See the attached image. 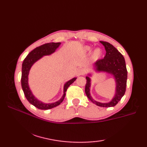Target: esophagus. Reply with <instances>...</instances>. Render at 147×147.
Segmentation results:
<instances>
[{
  "mask_svg": "<svg viewBox=\"0 0 147 147\" xmlns=\"http://www.w3.org/2000/svg\"><path fill=\"white\" fill-rule=\"evenodd\" d=\"M84 73V71L83 70V69H78L77 71V72H76V76H81V75H82V74Z\"/></svg>",
  "mask_w": 147,
  "mask_h": 147,
  "instance_id": "1",
  "label": "esophagus"
}]
</instances>
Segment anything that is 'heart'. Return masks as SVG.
Listing matches in <instances>:
<instances>
[{
    "mask_svg": "<svg viewBox=\"0 0 147 147\" xmlns=\"http://www.w3.org/2000/svg\"><path fill=\"white\" fill-rule=\"evenodd\" d=\"M92 50V47H91L85 46V47H84L83 49V52L85 54H88L91 52ZM102 54H103V53H102V51L100 49L98 48V49H95L94 51H93L92 55H91L92 60L93 61H96L99 60V59H100L102 56Z\"/></svg>",
    "mask_w": 147,
    "mask_h": 147,
    "instance_id": "b5f03b06",
    "label": "heart"
}]
</instances>
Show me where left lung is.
Returning <instances> with one entry per match:
<instances>
[{
	"instance_id": "1",
	"label": "left lung",
	"mask_w": 147,
	"mask_h": 147,
	"mask_svg": "<svg viewBox=\"0 0 147 147\" xmlns=\"http://www.w3.org/2000/svg\"><path fill=\"white\" fill-rule=\"evenodd\" d=\"M100 42L104 46L106 54L104 59L96 61L93 64V69L96 73H106L114 76L115 82V94L109 102L102 103L95 100L90 94L91 73L88 74L86 76L85 93L90 100L96 105L104 107H114L121 100L126 92L127 72L125 59L123 55L111 43L103 41H100Z\"/></svg>"
}]
</instances>
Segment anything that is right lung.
<instances>
[{
  "mask_svg": "<svg viewBox=\"0 0 147 147\" xmlns=\"http://www.w3.org/2000/svg\"><path fill=\"white\" fill-rule=\"evenodd\" d=\"M61 43H48L43 44L41 46L33 49L32 51H31L26 57L23 61V64H22V74H21V86L22 89L23 90L24 94L25 95L26 99L28 100L31 104L35 106L36 108L41 110H47L54 108L56 106L61 104V103L64 100V98L65 95V92L67 91V89L74 81L76 80V78H73L71 80L67 81L66 83H65L64 85L63 90V95L62 97L58 101L53 102V103H46L43 102L39 100L38 98H36L35 95L33 94L32 92L31 91L28 84V75L30 73V71L32 65L35 63L36 61L40 60L42 58L43 56L50 55L54 53L57 50Z\"/></svg>",
  "mask_w": 147,
  "mask_h": 147,
  "instance_id": "right-lung-1",
  "label": "right lung"
}]
</instances>
